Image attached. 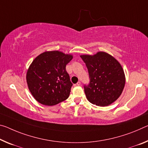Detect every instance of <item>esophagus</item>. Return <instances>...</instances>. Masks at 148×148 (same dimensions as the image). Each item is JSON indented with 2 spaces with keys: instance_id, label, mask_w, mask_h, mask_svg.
<instances>
[{
  "instance_id": "1",
  "label": "esophagus",
  "mask_w": 148,
  "mask_h": 148,
  "mask_svg": "<svg viewBox=\"0 0 148 148\" xmlns=\"http://www.w3.org/2000/svg\"><path fill=\"white\" fill-rule=\"evenodd\" d=\"M80 85H81V82H78L76 83V84H74V86H79Z\"/></svg>"
}]
</instances>
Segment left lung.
Returning a JSON list of instances; mask_svg holds the SVG:
<instances>
[{
	"label": "left lung",
	"instance_id": "obj_1",
	"mask_svg": "<svg viewBox=\"0 0 148 148\" xmlns=\"http://www.w3.org/2000/svg\"><path fill=\"white\" fill-rule=\"evenodd\" d=\"M88 70L90 83L84 85L88 100L93 105H111L121 95L125 85L124 70L117 60L105 52L81 55Z\"/></svg>",
	"mask_w": 148,
	"mask_h": 148
}]
</instances>
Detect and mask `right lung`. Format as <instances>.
Wrapping results in <instances>:
<instances>
[{
    "label": "right lung",
    "mask_w": 148,
    "mask_h": 148,
    "mask_svg": "<svg viewBox=\"0 0 148 148\" xmlns=\"http://www.w3.org/2000/svg\"><path fill=\"white\" fill-rule=\"evenodd\" d=\"M72 58L58 51H46L32 62L26 79L30 92L39 103L52 106L68 99L72 84L66 66Z\"/></svg>",
    "instance_id": "add662e5"
}]
</instances>
